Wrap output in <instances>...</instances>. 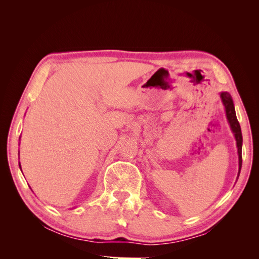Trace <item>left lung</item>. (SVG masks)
Listing matches in <instances>:
<instances>
[{
  "instance_id": "left-lung-1",
  "label": "left lung",
  "mask_w": 259,
  "mask_h": 259,
  "mask_svg": "<svg viewBox=\"0 0 259 259\" xmlns=\"http://www.w3.org/2000/svg\"><path fill=\"white\" fill-rule=\"evenodd\" d=\"M222 100L224 103V106L226 108V114H227V119L229 121L230 127L233 132L234 137H236L237 140V147H238V153H239V173L241 170L242 166V133H241V127L240 124L238 122L236 111H234V106H233V101L230 96L229 93L224 92L221 94Z\"/></svg>"
}]
</instances>
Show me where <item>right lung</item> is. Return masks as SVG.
<instances>
[{
  "instance_id": "obj_1",
  "label": "right lung",
  "mask_w": 259,
  "mask_h": 259,
  "mask_svg": "<svg viewBox=\"0 0 259 259\" xmlns=\"http://www.w3.org/2000/svg\"><path fill=\"white\" fill-rule=\"evenodd\" d=\"M19 166H20V164H19Z\"/></svg>"
}]
</instances>
